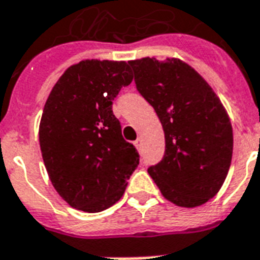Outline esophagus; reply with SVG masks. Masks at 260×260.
Listing matches in <instances>:
<instances>
[{"label":"esophagus","mask_w":260,"mask_h":260,"mask_svg":"<svg viewBox=\"0 0 260 260\" xmlns=\"http://www.w3.org/2000/svg\"><path fill=\"white\" fill-rule=\"evenodd\" d=\"M134 145L136 146V149H140V147H142V138H138Z\"/></svg>","instance_id":"34e87169"}]
</instances>
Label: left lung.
<instances>
[{"mask_svg": "<svg viewBox=\"0 0 260 260\" xmlns=\"http://www.w3.org/2000/svg\"><path fill=\"white\" fill-rule=\"evenodd\" d=\"M128 63L165 135L164 158L147 172L175 205H203L218 194L232 164L228 111L208 82L180 59L142 57Z\"/></svg>", "mask_w": 260, "mask_h": 260, "instance_id": "1", "label": "left lung"}]
</instances>
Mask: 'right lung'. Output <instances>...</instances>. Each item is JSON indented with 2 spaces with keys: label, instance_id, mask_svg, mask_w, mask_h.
<instances>
[{
  "label": "right lung",
  "instance_id": "1",
  "mask_svg": "<svg viewBox=\"0 0 260 260\" xmlns=\"http://www.w3.org/2000/svg\"><path fill=\"white\" fill-rule=\"evenodd\" d=\"M132 80L126 61L86 59L61 74L45 102L38 131L42 159L52 186L78 211L110 208L139 165L111 110Z\"/></svg>",
  "mask_w": 260,
  "mask_h": 260
}]
</instances>
